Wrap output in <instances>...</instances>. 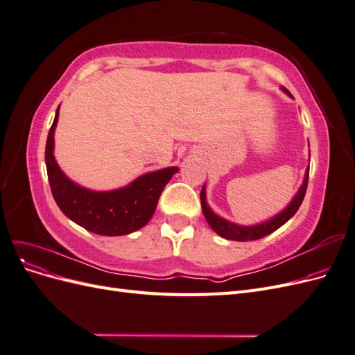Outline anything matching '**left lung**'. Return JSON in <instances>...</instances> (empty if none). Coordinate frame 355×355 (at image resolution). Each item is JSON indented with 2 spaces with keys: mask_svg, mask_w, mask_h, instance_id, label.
Wrapping results in <instances>:
<instances>
[{
  "mask_svg": "<svg viewBox=\"0 0 355 355\" xmlns=\"http://www.w3.org/2000/svg\"><path fill=\"white\" fill-rule=\"evenodd\" d=\"M282 90L290 96V93L282 87ZM292 98V96H290ZM308 176H309V166L305 170V176H304V182L300 188L297 189L296 196L292 198L287 206L280 211L277 213L275 216H272L271 219L263 220L261 223H256V225H240V223H235L231 222L228 219H225L219 214L214 213L211 210V207L209 206L207 202V197H206V184H204L202 189H201V209H202V214L204 218H206L207 223L210 225V228L216 232L218 235H220L222 239H227V240H232V241H253V240H259L263 239L265 235L274 232L275 230H278L280 227L290 219L295 216V213L297 211V209L300 207V204L304 201L305 197V192H306V185H308Z\"/></svg>",
  "mask_w": 355,
  "mask_h": 355,
  "instance_id": "1",
  "label": "left lung"
}]
</instances>
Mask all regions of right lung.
<instances>
[{
	"mask_svg": "<svg viewBox=\"0 0 355 355\" xmlns=\"http://www.w3.org/2000/svg\"><path fill=\"white\" fill-rule=\"evenodd\" d=\"M59 108L46 144L49 182L59 209L84 230L106 237L125 235L144 228L153 218L161 192L179 168L166 167L149 171L128 185L111 191H93L75 184L63 173L55 158Z\"/></svg>",
	"mask_w": 355,
	"mask_h": 355,
	"instance_id": "right-lung-1",
	"label": "right lung"
}]
</instances>
